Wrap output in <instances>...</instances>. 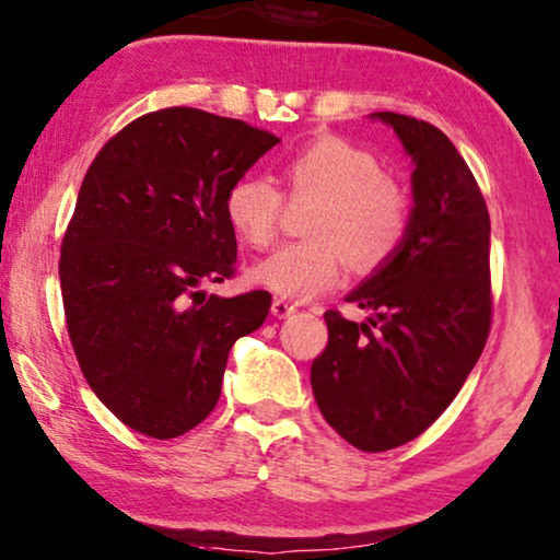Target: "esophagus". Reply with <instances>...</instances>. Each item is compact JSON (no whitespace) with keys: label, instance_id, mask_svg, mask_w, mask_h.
I'll use <instances>...</instances> for the list:
<instances>
[{"label":"esophagus","instance_id":"34e87169","mask_svg":"<svg viewBox=\"0 0 560 560\" xmlns=\"http://www.w3.org/2000/svg\"><path fill=\"white\" fill-rule=\"evenodd\" d=\"M294 312H296V306L289 304V302H283V299H273V302H271V314H273V317L287 319Z\"/></svg>","mask_w":560,"mask_h":560}]
</instances>
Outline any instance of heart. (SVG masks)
I'll use <instances>...</instances> for the list:
<instances>
[{"instance_id":"obj_1","label":"heart","mask_w":560,"mask_h":560,"mask_svg":"<svg viewBox=\"0 0 560 560\" xmlns=\"http://www.w3.org/2000/svg\"><path fill=\"white\" fill-rule=\"evenodd\" d=\"M291 195L317 198L306 233L250 269V279L271 294L310 302L342 277L345 261L368 271L400 246L411 220L408 198L365 149L340 137H319L283 162ZM281 192L269 179L246 175L225 195V218L254 248L277 235Z\"/></svg>"}]
</instances>
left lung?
Segmentation results:
<instances>
[{
	"instance_id": "1",
	"label": "left lung",
	"mask_w": 560,
	"mask_h": 560,
	"mask_svg": "<svg viewBox=\"0 0 560 560\" xmlns=\"http://www.w3.org/2000/svg\"><path fill=\"white\" fill-rule=\"evenodd\" d=\"M411 156L413 208L400 246L350 291L373 314H325L329 342L312 362L322 416L362 452L423 434L475 368L490 332V212L444 131L377 112Z\"/></svg>"
}]
</instances>
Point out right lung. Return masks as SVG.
<instances>
[{
  "instance_id": "add662e5",
  "label": "right lung",
  "mask_w": 560,
  "mask_h": 560,
  "mask_svg": "<svg viewBox=\"0 0 560 560\" xmlns=\"http://www.w3.org/2000/svg\"><path fill=\"white\" fill-rule=\"evenodd\" d=\"M279 141L175 106L124 126L85 172L60 248L68 335L91 390L139 434L175 439L208 419L233 342L269 314V291L200 287L233 273L225 195Z\"/></svg>"
}]
</instances>
